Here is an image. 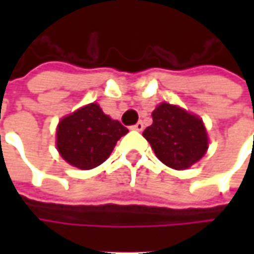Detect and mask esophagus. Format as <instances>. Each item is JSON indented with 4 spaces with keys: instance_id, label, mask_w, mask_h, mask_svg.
Masks as SVG:
<instances>
[{
    "instance_id": "obj_1",
    "label": "esophagus",
    "mask_w": 254,
    "mask_h": 254,
    "mask_svg": "<svg viewBox=\"0 0 254 254\" xmlns=\"http://www.w3.org/2000/svg\"><path fill=\"white\" fill-rule=\"evenodd\" d=\"M131 128H132V130H135V131H142V130H144V123H142V122L135 123V124L132 126Z\"/></svg>"
}]
</instances>
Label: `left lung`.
<instances>
[{
	"mask_svg": "<svg viewBox=\"0 0 254 254\" xmlns=\"http://www.w3.org/2000/svg\"><path fill=\"white\" fill-rule=\"evenodd\" d=\"M142 135L167 167L187 170L205 155L208 134L198 116L170 103H161L152 112V124Z\"/></svg>",
	"mask_w": 254,
	"mask_h": 254,
	"instance_id": "1",
	"label": "left lung"
}]
</instances>
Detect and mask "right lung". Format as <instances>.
Returning <instances> with one entry per match:
<instances>
[{"mask_svg": "<svg viewBox=\"0 0 254 254\" xmlns=\"http://www.w3.org/2000/svg\"><path fill=\"white\" fill-rule=\"evenodd\" d=\"M128 130L90 103L64 117L56 130V147L64 161L80 170H92L109 158L116 142Z\"/></svg>", "mask_w": 254, "mask_h": 254, "instance_id": "obj_1", "label": "right lung"}]
</instances>
